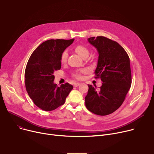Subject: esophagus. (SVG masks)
<instances>
[{"instance_id":"esophagus-1","label":"esophagus","mask_w":154,"mask_h":154,"mask_svg":"<svg viewBox=\"0 0 154 154\" xmlns=\"http://www.w3.org/2000/svg\"><path fill=\"white\" fill-rule=\"evenodd\" d=\"M80 85V84L79 82H75V83L74 84V87H78V86Z\"/></svg>"}]
</instances>
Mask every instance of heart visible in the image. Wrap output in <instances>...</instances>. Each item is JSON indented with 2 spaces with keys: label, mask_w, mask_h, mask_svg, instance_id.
<instances>
[{
  "label": "heart",
  "mask_w": 154,
  "mask_h": 154,
  "mask_svg": "<svg viewBox=\"0 0 154 154\" xmlns=\"http://www.w3.org/2000/svg\"><path fill=\"white\" fill-rule=\"evenodd\" d=\"M74 51H75V52L77 54H79L83 59L87 58L88 57V55H89V54H90L89 50H88L86 47H85V46H84L82 45H77L75 47V48H74ZM67 57H68L67 52L66 51H63L62 52V54H61V57H60V60H61V62L62 63L66 62L67 59ZM81 72H83V70H82ZM74 76L77 79H80V77H81V76H80V73H79V72L75 73V74H74Z\"/></svg>",
  "instance_id": "b5f03b06"
}]
</instances>
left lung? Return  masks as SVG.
I'll list each match as a JSON object with an SVG mask.
<instances>
[{"mask_svg": "<svg viewBox=\"0 0 154 154\" xmlns=\"http://www.w3.org/2000/svg\"><path fill=\"white\" fill-rule=\"evenodd\" d=\"M88 41L99 53L95 77L100 78L102 84L99 88L88 85L85 106L96 115L107 116L121 106L130 89V59L122 46L107 37H93Z\"/></svg>", "mask_w": 154, "mask_h": 154, "instance_id": "8db88e82", "label": "left lung"}]
</instances>
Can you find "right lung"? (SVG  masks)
Masks as SVG:
<instances>
[{"mask_svg": "<svg viewBox=\"0 0 154 154\" xmlns=\"http://www.w3.org/2000/svg\"><path fill=\"white\" fill-rule=\"evenodd\" d=\"M74 39H51L40 44L30 55L25 71L26 91L36 106L51 111L63 105L73 86L69 83L57 86L55 71L61 68L60 57Z\"/></svg>", "mask_w": 154, "mask_h": 154, "instance_id": "add662e5", "label": "right lung"}]
</instances>
